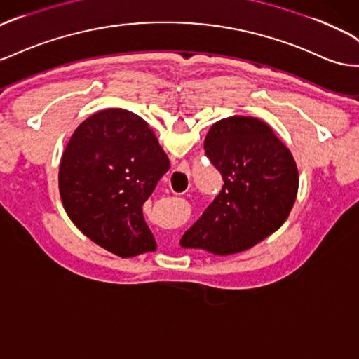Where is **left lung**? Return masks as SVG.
Segmentation results:
<instances>
[{"label": "left lung", "mask_w": 359, "mask_h": 359, "mask_svg": "<svg viewBox=\"0 0 359 359\" xmlns=\"http://www.w3.org/2000/svg\"><path fill=\"white\" fill-rule=\"evenodd\" d=\"M203 151L224 187L182 236L184 248L236 254L284 224L297 196L299 173L292 152L269 125L250 116L222 119L208 131Z\"/></svg>", "instance_id": "1"}]
</instances>
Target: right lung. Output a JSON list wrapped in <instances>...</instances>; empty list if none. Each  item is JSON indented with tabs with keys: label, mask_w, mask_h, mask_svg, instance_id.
<instances>
[{
	"label": "right lung",
	"mask_w": 359,
	"mask_h": 359,
	"mask_svg": "<svg viewBox=\"0 0 359 359\" xmlns=\"http://www.w3.org/2000/svg\"><path fill=\"white\" fill-rule=\"evenodd\" d=\"M170 168L140 116L109 109L87 118L63 152L59 189L67 216L119 257L156 249L142 207Z\"/></svg>",
	"instance_id": "add662e5"
}]
</instances>
